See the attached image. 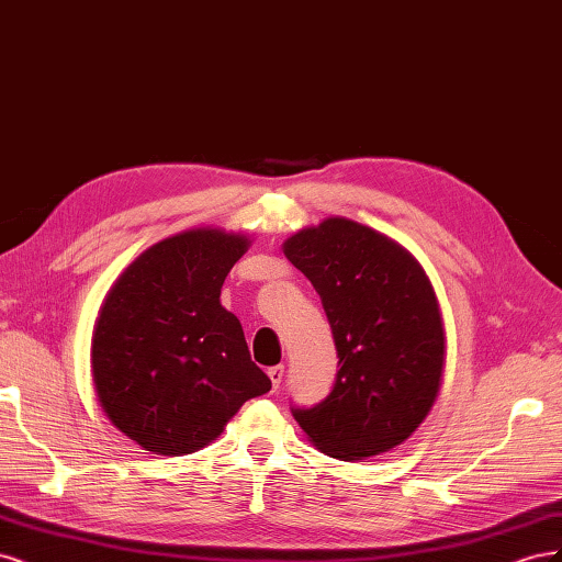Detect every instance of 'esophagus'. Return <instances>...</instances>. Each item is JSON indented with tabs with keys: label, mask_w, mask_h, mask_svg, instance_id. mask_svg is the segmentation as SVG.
Segmentation results:
<instances>
[{
	"label": "esophagus",
	"mask_w": 562,
	"mask_h": 562,
	"mask_svg": "<svg viewBox=\"0 0 562 562\" xmlns=\"http://www.w3.org/2000/svg\"><path fill=\"white\" fill-rule=\"evenodd\" d=\"M269 380H271V386H274V391H279L281 382H283V366L269 368Z\"/></svg>",
	"instance_id": "esophagus-1"
}]
</instances>
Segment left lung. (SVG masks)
<instances>
[{"label": "left lung", "instance_id": "8db88e82", "mask_svg": "<svg viewBox=\"0 0 562 562\" xmlns=\"http://www.w3.org/2000/svg\"><path fill=\"white\" fill-rule=\"evenodd\" d=\"M326 310L337 378L312 407L293 405L312 443L363 459L403 443L436 401L446 333L434 288L411 252L353 220L328 217L283 244Z\"/></svg>", "mask_w": 562, "mask_h": 562}]
</instances>
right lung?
<instances>
[{"mask_svg": "<svg viewBox=\"0 0 562 562\" xmlns=\"http://www.w3.org/2000/svg\"><path fill=\"white\" fill-rule=\"evenodd\" d=\"M248 239L192 229L145 250L100 310L91 368L114 427L155 454H190L271 380L250 361L239 318L220 304Z\"/></svg>", "mask_w": 562, "mask_h": 562, "instance_id": "1", "label": "right lung"}]
</instances>
